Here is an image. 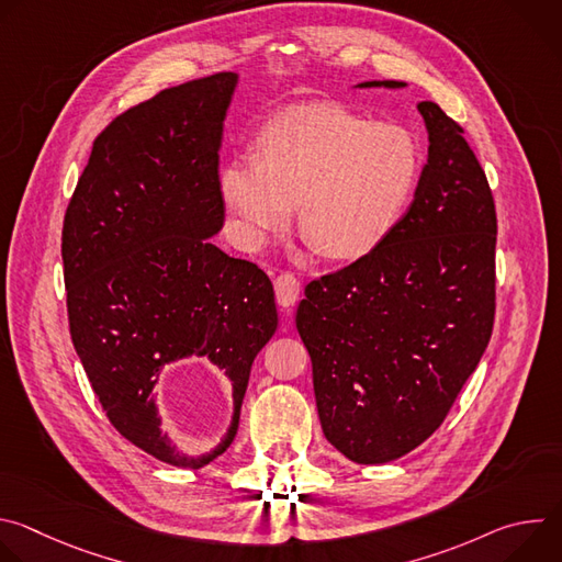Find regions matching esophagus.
<instances>
[{"instance_id": "obj_1", "label": "esophagus", "mask_w": 562, "mask_h": 562, "mask_svg": "<svg viewBox=\"0 0 562 562\" xmlns=\"http://www.w3.org/2000/svg\"><path fill=\"white\" fill-rule=\"evenodd\" d=\"M273 284H276V300H278L280 306L289 308L297 302L302 286H300V282L293 273H280Z\"/></svg>"}]
</instances>
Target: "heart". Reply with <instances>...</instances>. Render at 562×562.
Listing matches in <instances>:
<instances>
[{
	"label": "heart",
	"instance_id": "obj_1",
	"mask_svg": "<svg viewBox=\"0 0 562 562\" xmlns=\"http://www.w3.org/2000/svg\"><path fill=\"white\" fill-rule=\"evenodd\" d=\"M258 155H233L220 195L247 247H262L297 204L302 233L331 260L373 251L403 215L418 173L416 137L393 122L313 104L260 133Z\"/></svg>",
	"mask_w": 562,
	"mask_h": 562
}]
</instances>
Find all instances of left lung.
I'll return each instance as SVG.
<instances>
[{
    "label": "left lung",
    "mask_w": 562,
    "mask_h": 562,
    "mask_svg": "<svg viewBox=\"0 0 562 562\" xmlns=\"http://www.w3.org/2000/svg\"><path fill=\"white\" fill-rule=\"evenodd\" d=\"M403 89L373 79L358 89ZM414 202L382 243L313 280L295 313L325 438L358 464L409 453L447 418L496 311V206L462 128L436 104Z\"/></svg>",
    "instance_id": "left-lung-1"
}]
</instances>
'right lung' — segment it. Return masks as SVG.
Returning a JSON list of instances; mask_svg holds the SVG:
<instances>
[{"instance_id":"add662e5","label":"right lung","mask_w":562,"mask_h":562,"mask_svg":"<svg viewBox=\"0 0 562 562\" xmlns=\"http://www.w3.org/2000/svg\"><path fill=\"white\" fill-rule=\"evenodd\" d=\"M237 72L157 93L93 142L64 217L61 260L72 347L111 425L148 456L200 469L239 427L251 364L278 329L269 276L217 249L224 224L217 153ZM184 357L232 384L234 414L206 454L161 429L154 386Z\"/></svg>"}]
</instances>
